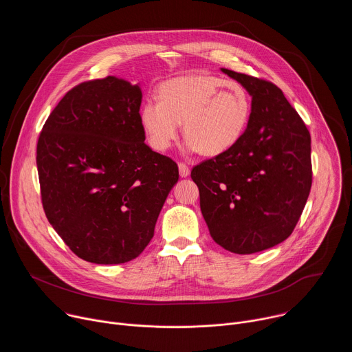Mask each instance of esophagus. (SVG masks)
<instances>
[{"instance_id":"obj_1","label":"esophagus","mask_w":352,"mask_h":352,"mask_svg":"<svg viewBox=\"0 0 352 352\" xmlns=\"http://www.w3.org/2000/svg\"><path fill=\"white\" fill-rule=\"evenodd\" d=\"M178 170H179V175L182 178H186L189 175V167L185 164V163H178Z\"/></svg>"}]
</instances>
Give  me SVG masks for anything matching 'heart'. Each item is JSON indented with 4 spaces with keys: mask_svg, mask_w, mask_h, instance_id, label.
<instances>
[{
    "mask_svg": "<svg viewBox=\"0 0 352 352\" xmlns=\"http://www.w3.org/2000/svg\"><path fill=\"white\" fill-rule=\"evenodd\" d=\"M250 117V98L238 83L206 75H189L162 85L159 100H147L140 124L155 148L171 147L182 124L186 148L219 156L243 136Z\"/></svg>",
    "mask_w": 352,
    "mask_h": 352,
    "instance_id": "obj_1",
    "label": "heart"
}]
</instances>
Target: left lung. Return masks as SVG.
Wrapping results in <instances>:
<instances>
[{
  "label": "left lung",
  "instance_id": "1",
  "mask_svg": "<svg viewBox=\"0 0 352 352\" xmlns=\"http://www.w3.org/2000/svg\"><path fill=\"white\" fill-rule=\"evenodd\" d=\"M252 97L241 140L193 167L210 235L238 255L256 254L294 231L312 186L311 135L281 89L221 68Z\"/></svg>",
  "mask_w": 352,
  "mask_h": 352
}]
</instances>
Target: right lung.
<instances>
[{
	"instance_id": "right-lung-1",
	"label": "right lung",
	"mask_w": 352,
	"mask_h": 352,
	"mask_svg": "<svg viewBox=\"0 0 352 352\" xmlns=\"http://www.w3.org/2000/svg\"><path fill=\"white\" fill-rule=\"evenodd\" d=\"M139 85L107 76L71 89L37 142L44 213L80 259L138 258L178 181V166L144 143Z\"/></svg>"
}]
</instances>
